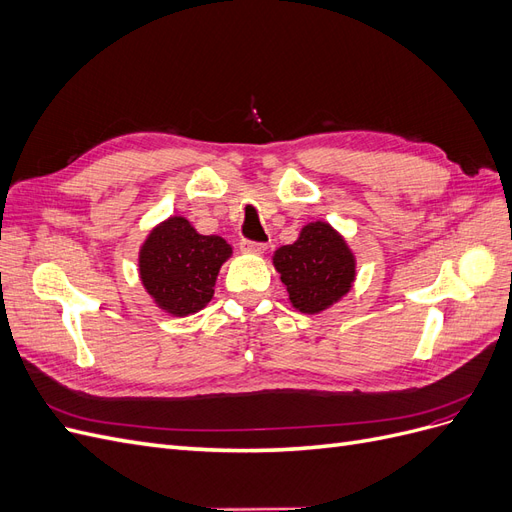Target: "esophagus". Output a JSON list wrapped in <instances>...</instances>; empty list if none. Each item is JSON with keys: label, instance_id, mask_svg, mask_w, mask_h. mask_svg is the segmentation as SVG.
<instances>
[{"label": "esophagus", "instance_id": "obj_1", "mask_svg": "<svg viewBox=\"0 0 512 512\" xmlns=\"http://www.w3.org/2000/svg\"><path fill=\"white\" fill-rule=\"evenodd\" d=\"M239 247L243 252H256V254H260V252H265L267 250V243L265 241H250V239H243L241 243H239Z\"/></svg>", "mask_w": 512, "mask_h": 512}]
</instances>
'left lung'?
<instances>
[{
	"mask_svg": "<svg viewBox=\"0 0 512 512\" xmlns=\"http://www.w3.org/2000/svg\"><path fill=\"white\" fill-rule=\"evenodd\" d=\"M294 309L318 314L350 290L354 256L346 241L324 222L307 224L292 245H282L273 256Z\"/></svg>",
	"mask_w": 512,
	"mask_h": 512,
	"instance_id": "1",
	"label": "left lung"
}]
</instances>
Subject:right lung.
I'll use <instances>...</instances> for the list:
<instances>
[{"label":"right lung","mask_w":512,"mask_h":512,"mask_svg":"<svg viewBox=\"0 0 512 512\" xmlns=\"http://www.w3.org/2000/svg\"><path fill=\"white\" fill-rule=\"evenodd\" d=\"M230 245L215 235H198L185 218H168L151 230L141 250V280L156 303L173 316H188L213 299Z\"/></svg>","instance_id":"1"}]
</instances>
